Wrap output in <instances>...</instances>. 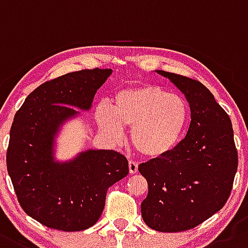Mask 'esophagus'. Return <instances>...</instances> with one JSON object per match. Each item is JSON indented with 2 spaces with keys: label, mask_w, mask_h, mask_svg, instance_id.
I'll list each match as a JSON object with an SVG mask.
<instances>
[{
  "label": "esophagus",
  "mask_w": 248,
  "mask_h": 248,
  "mask_svg": "<svg viewBox=\"0 0 248 248\" xmlns=\"http://www.w3.org/2000/svg\"><path fill=\"white\" fill-rule=\"evenodd\" d=\"M128 169H129V174L137 173V171H138V163L135 162V160H129Z\"/></svg>",
  "instance_id": "34e87169"
}]
</instances>
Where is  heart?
I'll use <instances>...</instances> for the list:
<instances>
[{"mask_svg":"<svg viewBox=\"0 0 248 248\" xmlns=\"http://www.w3.org/2000/svg\"><path fill=\"white\" fill-rule=\"evenodd\" d=\"M189 119L186 100L155 84L121 89L113 95L110 111L97 113L99 126L115 137L121 136L122 128H132L135 148L152 159L166 157L179 146Z\"/></svg>","mask_w":248,"mask_h":248,"instance_id":"heart-1","label":"heart"}]
</instances>
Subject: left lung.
I'll use <instances>...</instances> for the list:
<instances>
[{
	"mask_svg": "<svg viewBox=\"0 0 248 248\" xmlns=\"http://www.w3.org/2000/svg\"><path fill=\"white\" fill-rule=\"evenodd\" d=\"M185 95L191 121L170 155L138 167L148 183L143 221L160 232L194 229L221 210L232 190L238 155L229 115L202 82L157 70Z\"/></svg>",
	"mask_w": 248,
	"mask_h": 248,
	"instance_id": "1",
	"label": "left lung"
}]
</instances>
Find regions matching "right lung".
<instances>
[{"mask_svg": "<svg viewBox=\"0 0 248 248\" xmlns=\"http://www.w3.org/2000/svg\"><path fill=\"white\" fill-rule=\"evenodd\" d=\"M111 69L69 73L38 86L13 120L7 148V170L19 205L46 227L82 231L97 222L108 189L128 174L119 152L90 149L70 162H55L54 138L60 124L89 110Z\"/></svg>", "mask_w": 248, "mask_h": 248, "instance_id": "obj_1", "label": "right lung"}]
</instances>
